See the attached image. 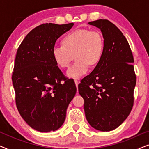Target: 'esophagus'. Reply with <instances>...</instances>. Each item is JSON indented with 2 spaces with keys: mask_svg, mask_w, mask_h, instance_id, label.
I'll use <instances>...</instances> for the list:
<instances>
[{
  "mask_svg": "<svg viewBox=\"0 0 149 149\" xmlns=\"http://www.w3.org/2000/svg\"><path fill=\"white\" fill-rule=\"evenodd\" d=\"M74 83H75V85H76V86L77 87L79 83V81L77 80V79H74ZM77 91H78V89H77Z\"/></svg>",
  "mask_w": 149,
  "mask_h": 149,
  "instance_id": "1",
  "label": "esophagus"
}]
</instances>
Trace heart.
<instances>
[{"label": "heart", "mask_w": 149, "mask_h": 149, "mask_svg": "<svg viewBox=\"0 0 149 149\" xmlns=\"http://www.w3.org/2000/svg\"><path fill=\"white\" fill-rule=\"evenodd\" d=\"M63 46H55L52 55L55 62L62 68H67L77 61L66 74L79 78L88 70L89 66H95L100 62L104 54V42L99 32L88 29H78L69 32L62 39Z\"/></svg>", "instance_id": "obj_1"}]
</instances>
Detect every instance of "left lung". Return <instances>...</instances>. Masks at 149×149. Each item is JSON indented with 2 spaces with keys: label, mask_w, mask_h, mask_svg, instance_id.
Instances as JSON below:
<instances>
[{
  "label": "left lung",
  "mask_w": 149,
  "mask_h": 149,
  "mask_svg": "<svg viewBox=\"0 0 149 149\" xmlns=\"http://www.w3.org/2000/svg\"><path fill=\"white\" fill-rule=\"evenodd\" d=\"M102 33L104 42L100 62L78 85L84 99L85 117L91 127L109 132L119 127L131 112L136 77L134 57L121 30L107 19L89 22Z\"/></svg>",
  "instance_id": "1"
}]
</instances>
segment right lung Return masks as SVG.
Segmentation results:
<instances>
[{
  "instance_id": "add662e5",
  "label": "right lung",
  "mask_w": 149,
  "mask_h": 149,
  "mask_svg": "<svg viewBox=\"0 0 149 149\" xmlns=\"http://www.w3.org/2000/svg\"><path fill=\"white\" fill-rule=\"evenodd\" d=\"M73 25L42 24L32 29L17 49L12 74L16 106L24 121L40 132L62 125L76 93L74 82L65 77L52 55L57 39Z\"/></svg>"
}]
</instances>
